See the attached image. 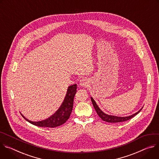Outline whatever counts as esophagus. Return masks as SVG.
I'll list each match as a JSON object with an SVG mask.
<instances>
[{"label": "esophagus", "instance_id": "34e87169", "mask_svg": "<svg viewBox=\"0 0 159 159\" xmlns=\"http://www.w3.org/2000/svg\"><path fill=\"white\" fill-rule=\"evenodd\" d=\"M80 86L86 87L88 86V85H89V81H88L86 79H82L80 81Z\"/></svg>", "mask_w": 159, "mask_h": 159}]
</instances>
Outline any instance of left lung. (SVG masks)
I'll return each instance as SVG.
<instances>
[{
  "instance_id": "1",
  "label": "left lung",
  "mask_w": 159,
  "mask_h": 159,
  "mask_svg": "<svg viewBox=\"0 0 159 159\" xmlns=\"http://www.w3.org/2000/svg\"><path fill=\"white\" fill-rule=\"evenodd\" d=\"M91 100L92 102L93 107L97 112V113L98 114V116L103 120V121H106L108 122H124L126 120H128L130 119H131L132 117H133L134 116H135L136 114H138L141 110L143 109V107L139 111H138L137 112L134 113L133 115L129 116H126V117H118V116H112V115H108L107 114L104 113L97 105V104L96 103L95 101L94 100V99L91 97Z\"/></svg>"
}]
</instances>
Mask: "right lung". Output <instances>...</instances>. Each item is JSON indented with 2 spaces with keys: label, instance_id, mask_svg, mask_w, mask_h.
<instances>
[{
  "label": "right lung",
  "instance_id": "obj_1",
  "mask_svg": "<svg viewBox=\"0 0 159 159\" xmlns=\"http://www.w3.org/2000/svg\"><path fill=\"white\" fill-rule=\"evenodd\" d=\"M76 84L69 86L67 89L64 100L60 107L54 114L45 120L38 122L31 121L26 119L22 114H21L25 120L34 126L48 128H55L59 126L64 124L69 118L70 114H71L73 107L74 97L76 93Z\"/></svg>",
  "mask_w": 159,
  "mask_h": 159
}]
</instances>
